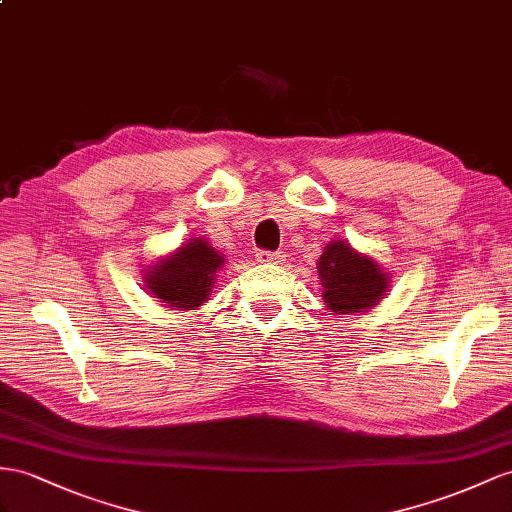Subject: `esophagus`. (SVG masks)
Masks as SVG:
<instances>
[{
  "label": "esophagus",
  "mask_w": 512,
  "mask_h": 512,
  "mask_svg": "<svg viewBox=\"0 0 512 512\" xmlns=\"http://www.w3.org/2000/svg\"><path fill=\"white\" fill-rule=\"evenodd\" d=\"M255 257L259 264H281L283 261L281 253H272V251H259Z\"/></svg>",
  "instance_id": "34e87169"
}]
</instances>
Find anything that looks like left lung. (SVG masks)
I'll return each mask as SVG.
<instances>
[{
    "mask_svg": "<svg viewBox=\"0 0 512 512\" xmlns=\"http://www.w3.org/2000/svg\"><path fill=\"white\" fill-rule=\"evenodd\" d=\"M322 300L339 316H355L381 303L389 290V274L346 240L324 246L318 259Z\"/></svg>",
    "mask_w": 512,
    "mask_h": 512,
    "instance_id": "left-lung-1",
    "label": "left lung"
}]
</instances>
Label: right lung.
<instances>
[{
  "label": "right lung",
  "mask_w": 512,
  "mask_h": 512,
  "mask_svg": "<svg viewBox=\"0 0 512 512\" xmlns=\"http://www.w3.org/2000/svg\"><path fill=\"white\" fill-rule=\"evenodd\" d=\"M225 264L214 246L203 238H192L181 244L173 255L162 257L144 274V290L160 303L175 309L201 307L216 283V272Z\"/></svg>",
  "instance_id": "right-lung-1"
}]
</instances>
